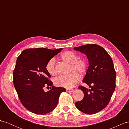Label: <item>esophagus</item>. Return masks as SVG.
<instances>
[{"label":"esophagus","instance_id":"esophagus-1","mask_svg":"<svg viewBox=\"0 0 129 129\" xmlns=\"http://www.w3.org/2000/svg\"><path fill=\"white\" fill-rule=\"evenodd\" d=\"M66 91L67 92H73L74 90L73 89H67Z\"/></svg>","mask_w":129,"mask_h":129}]
</instances>
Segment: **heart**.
<instances>
[{
  "label": "heart",
  "mask_w": 129,
  "mask_h": 129,
  "mask_svg": "<svg viewBox=\"0 0 129 129\" xmlns=\"http://www.w3.org/2000/svg\"><path fill=\"white\" fill-rule=\"evenodd\" d=\"M61 58L64 61L71 64V73L66 75H62L55 80V84L56 86L71 88L76 84L80 79L79 74H83L85 72L87 68L86 61L83 58H78L77 55L71 51H66L63 52ZM56 59L52 58L47 62L46 70L48 73L51 75L57 74V71L55 68Z\"/></svg>",
  "instance_id": "heart-1"
}]
</instances>
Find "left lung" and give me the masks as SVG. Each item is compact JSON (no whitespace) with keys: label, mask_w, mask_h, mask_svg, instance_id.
I'll return each mask as SVG.
<instances>
[{"label":"left lung","mask_w":129,"mask_h":129,"mask_svg":"<svg viewBox=\"0 0 129 129\" xmlns=\"http://www.w3.org/2000/svg\"><path fill=\"white\" fill-rule=\"evenodd\" d=\"M86 55L89 67L83 80L91 89L80 86L84 98L75 103L76 107L84 113L92 114L108 105L115 88L116 73L111 56L102 47L87 44L74 48Z\"/></svg>","instance_id":"1"}]
</instances>
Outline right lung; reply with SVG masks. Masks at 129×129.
I'll return each instance as SVG.
<instances>
[{"label":"right lung","instance_id":"add662e5","mask_svg":"<svg viewBox=\"0 0 129 129\" xmlns=\"http://www.w3.org/2000/svg\"><path fill=\"white\" fill-rule=\"evenodd\" d=\"M62 49H28L17 58L14 71V84L22 104L28 111L37 114H46L57 106L60 94L66 89L52 86L51 75L46 70L50 59ZM50 86L45 92L43 87Z\"/></svg>","mask_w":129,"mask_h":129}]
</instances>
